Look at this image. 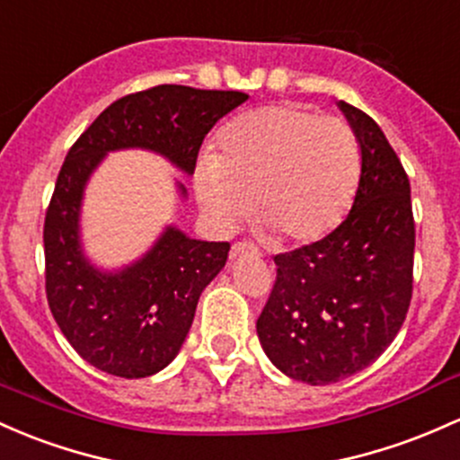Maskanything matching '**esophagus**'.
<instances>
[{
	"mask_svg": "<svg viewBox=\"0 0 460 460\" xmlns=\"http://www.w3.org/2000/svg\"><path fill=\"white\" fill-rule=\"evenodd\" d=\"M242 253H257L255 244H251V242H235V244L231 246V257H238Z\"/></svg>",
	"mask_w": 460,
	"mask_h": 460,
	"instance_id": "esophagus-1",
	"label": "esophagus"
}]
</instances>
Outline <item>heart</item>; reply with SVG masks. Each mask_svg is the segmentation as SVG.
Wrapping results in <instances>:
<instances>
[{
	"instance_id": "obj_1",
	"label": "heart",
	"mask_w": 460,
	"mask_h": 460,
	"mask_svg": "<svg viewBox=\"0 0 460 460\" xmlns=\"http://www.w3.org/2000/svg\"><path fill=\"white\" fill-rule=\"evenodd\" d=\"M360 172V144L349 124L288 102L222 126L216 153L196 165L194 191L218 226L234 229L253 199L257 225L281 242L312 244L345 220Z\"/></svg>"
}]
</instances>
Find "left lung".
Segmentation results:
<instances>
[{
    "mask_svg": "<svg viewBox=\"0 0 460 460\" xmlns=\"http://www.w3.org/2000/svg\"><path fill=\"white\" fill-rule=\"evenodd\" d=\"M356 133L362 172L347 218L330 235L275 255L277 279L257 319L266 356L312 386L376 362L406 319L412 296L411 183L365 111L338 102Z\"/></svg>",
    "mask_w": 460,
    "mask_h": 460,
    "instance_id": "1",
    "label": "left lung"
}]
</instances>
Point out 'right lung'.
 I'll use <instances>...</instances> for the list:
<instances>
[{"instance_id": "1", "label": "right lung", "mask_w": 460, "mask_h": 460, "mask_svg": "<svg viewBox=\"0 0 460 460\" xmlns=\"http://www.w3.org/2000/svg\"><path fill=\"white\" fill-rule=\"evenodd\" d=\"M246 100L242 91L159 84L115 100L69 148L45 214V292L60 332L95 369L128 380L165 369L231 246L165 226L137 261L113 272L95 269L80 242L89 176L109 153L128 148L153 150L194 174L205 135ZM176 188L185 199V185Z\"/></svg>"}]
</instances>
